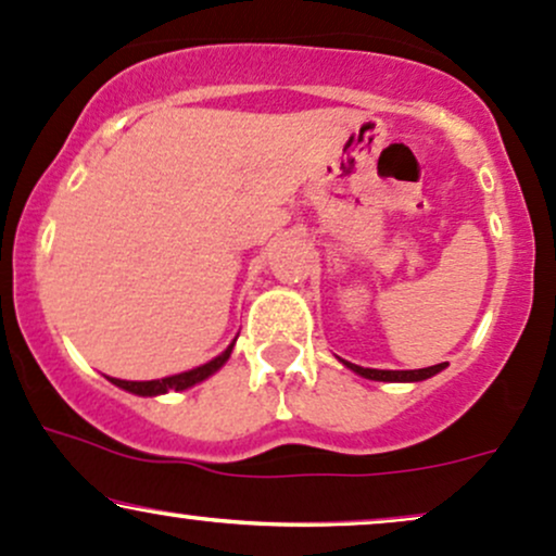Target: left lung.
Segmentation results:
<instances>
[{
  "label": "left lung",
  "instance_id": "left-lung-1",
  "mask_svg": "<svg viewBox=\"0 0 556 556\" xmlns=\"http://www.w3.org/2000/svg\"><path fill=\"white\" fill-rule=\"evenodd\" d=\"M342 363L350 368V371L363 376V379H374V381H424L446 368V363H437V366L418 368V371H379V368H363V366H355V363H348V361H342Z\"/></svg>",
  "mask_w": 556,
  "mask_h": 556
}]
</instances>
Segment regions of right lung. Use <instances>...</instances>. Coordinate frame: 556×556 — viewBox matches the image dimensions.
I'll return each mask as SVG.
<instances>
[{"instance_id": "right-lung-1", "label": "right lung", "mask_w": 556, "mask_h": 556, "mask_svg": "<svg viewBox=\"0 0 556 556\" xmlns=\"http://www.w3.org/2000/svg\"><path fill=\"white\" fill-rule=\"evenodd\" d=\"M232 348H235V342L229 344L225 353L216 355L214 361L203 363V366H198V368H190V371H185V374L167 376V379H154V381H123V379H110V376H106V379H110L112 384H117L119 389H125V392L140 394V397H156V394H167V392H172V389H175V392H182V389L193 387V384H198V381L208 379V376L219 371V368L227 363L229 353H232Z\"/></svg>"}]
</instances>
